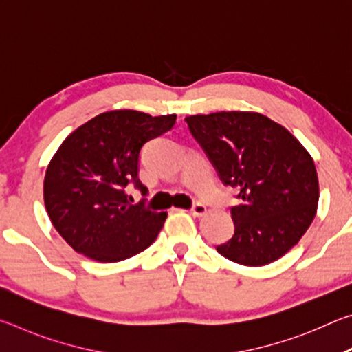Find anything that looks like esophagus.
I'll return each mask as SVG.
<instances>
[{
	"label": "esophagus",
	"mask_w": 352,
	"mask_h": 352,
	"mask_svg": "<svg viewBox=\"0 0 352 352\" xmlns=\"http://www.w3.org/2000/svg\"><path fill=\"white\" fill-rule=\"evenodd\" d=\"M190 214L195 217H201L206 214V206L204 204H195L192 208H190Z\"/></svg>",
	"instance_id": "obj_1"
}]
</instances>
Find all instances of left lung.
Instances as JSON below:
<instances>
[{
  "label": "left lung",
  "instance_id": "8db88e82",
  "mask_svg": "<svg viewBox=\"0 0 352 352\" xmlns=\"http://www.w3.org/2000/svg\"><path fill=\"white\" fill-rule=\"evenodd\" d=\"M184 121L220 180L239 189L241 204L231 208L234 234L217 252L250 267L281 258L317 214L318 177L311 153L261 113L217 111Z\"/></svg>",
  "mask_w": 352,
  "mask_h": 352
}]
</instances>
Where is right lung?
I'll use <instances>...</instances> for the list:
<instances>
[{"instance_id":"1","label":"right lung","mask_w":352,"mask_h":352,"mask_svg":"<svg viewBox=\"0 0 352 352\" xmlns=\"http://www.w3.org/2000/svg\"><path fill=\"white\" fill-rule=\"evenodd\" d=\"M177 115L151 116L113 110L77 127L47 164L43 197L52 225L77 253L118 262L157 239L168 212L130 205L129 184L147 194L138 178L142 146L174 127Z\"/></svg>"}]
</instances>
